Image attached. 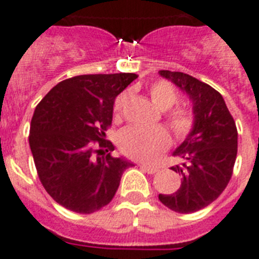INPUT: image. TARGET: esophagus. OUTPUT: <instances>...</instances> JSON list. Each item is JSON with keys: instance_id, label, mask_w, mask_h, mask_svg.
I'll use <instances>...</instances> for the list:
<instances>
[{"instance_id": "1", "label": "esophagus", "mask_w": 259, "mask_h": 259, "mask_svg": "<svg viewBox=\"0 0 259 259\" xmlns=\"http://www.w3.org/2000/svg\"><path fill=\"white\" fill-rule=\"evenodd\" d=\"M141 168H142L145 172L150 173V175H154V173H156L157 170H159V168L151 167V165H147V164H141Z\"/></svg>"}]
</instances>
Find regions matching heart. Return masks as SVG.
<instances>
[{"instance_id": "1", "label": "heart", "mask_w": 259, "mask_h": 259, "mask_svg": "<svg viewBox=\"0 0 259 259\" xmlns=\"http://www.w3.org/2000/svg\"><path fill=\"white\" fill-rule=\"evenodd\" d=\"M152 102L163 111L169 109L179 103L180 95L177 90L167 80H159L150 89ZM126 92L117 96L114 102V114L120 117L127 103ZM167 122L177 139H185L195 126V117L192 111L185 108H175L167 113ZM120 148L123 155L134 160L154 161L169 147L170 137L164 127L129 126L120 134Z\"/></svg>"}]
</instances>
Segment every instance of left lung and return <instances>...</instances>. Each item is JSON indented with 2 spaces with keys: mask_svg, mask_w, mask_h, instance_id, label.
<instances>
[{
  "mask_svg": "<svg viewBox=\"0 0 259 259\" xmlns=\"http://www.w3.org/2000/svg\"><path fill=\"white\" fill-rule=\"evenodd\" d=\"M161 76L185 91L193 103L195 126L173 156L181 175L172 194H159L164 206L180 213L199 211L212 203L228 185L237 156V127L223 96L207 83L181 71L160 70Z\"/></svg>",
  "mask_w": 259,
  "mask_h": 259,
  "instance_id": "obj_1",
  "label": "left lung"
}]
</instances>
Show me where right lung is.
<instances>
[{
	"label": "right lung",
	"instance_id": "right-lung-1",
	"mask_svg": "<svg viewBox=\"0 0 259 259\" xmlns=\"http://www.w3.org/2000/svg\"><path fill=\"white\" fill-rule=\"evenodd\" d=\"M137 78L133 73L73 76L56 84L36 107L28 141L37 176L67 210L92 213L107 206L123 170L133 165L112 156L114 146L104 138L114 99Z\"/></svg>",
	"mask_w": 259,
	"mask_h": 259
}]
</instances>
